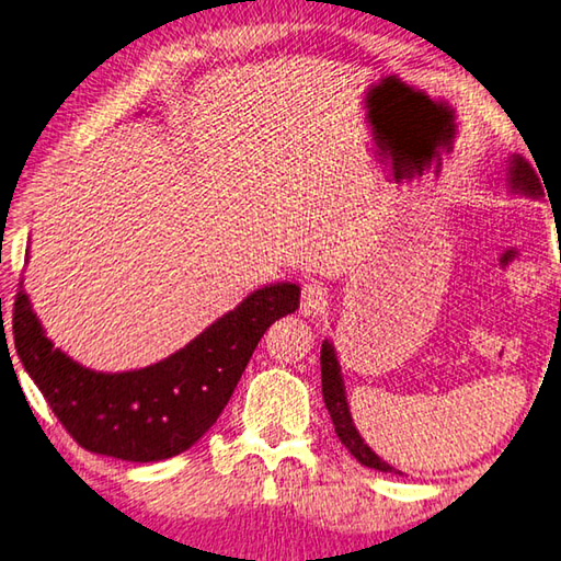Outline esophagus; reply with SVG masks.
<instances>
[{
  "label": "esophagus",
  "mask_w": 561,
  "mask_h": 561,
  "mask_svg": "<svg viewBox=\"0 0 561 561\" xmlns=\"http://www.w3.org/2000/svg\"><path fill=\"white\" fill-rule=\"evenodd\" d=\"M327 308V288L320 280H305L302 283V298L300 310L302 314H317Z\"/></svg>",
  "instance_id": "esophagus-1"
}]
</instances>
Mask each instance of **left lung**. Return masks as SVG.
Listing matches in <instances>:
<instances>
[{"label": "left lung", "instance_id": "obj_1", "mask_svg": "<svg viewBox=\"0 0 561 561\" xmlns=\"http://www.w3.org/2000/svg\"><path fill=\"white\" fill-rule=\"evenodd\" d=\"M508 181L511 190L517 195L540 199L542 197V183L537 173L533 171V165L525 161L520 156H511L508 158ZM320 364H322V396H324V405L330 410L332 425L336 437L342 439V445L354 454L356 461H362L364 467L376 469V471H396L390 463H386L378 454L366 445L364 437L358 435V430L352 420V412H348L346 403V390H344V378H342V366L336 362V352L334 344L330 340L322 342V352H320Z\"/></svg>", "mask_w": 561, "mask_h": 561}]
</instances>
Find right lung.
<instances>
[{"label": "right lung", "mask_w": 561, "mask_h": 561, "mask_svg": "<svg viewBox=\"0 0 561 561\" xmlns=\"http://www.w3.org/2000/svg\"><path fill=\"white\" fill-rule=\"evenodd\" d=\"M21 285L14 344L26 374L80 447L139 463L193 447L229 403L263 332L300 305L295 283L263 285L163 362L107 374L48 340Z\"/></svg>", "instance_id": "right-lung-1"}]
</instances>
